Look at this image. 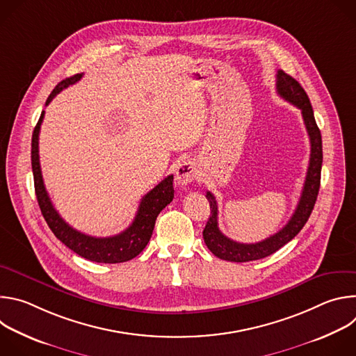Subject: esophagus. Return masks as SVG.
Masks as SVG:
<instances>
[{
    "label": "esophagus",
    "instance_id": "1",
    "mask_svg": "<svg viewBox=\"0 0 356 356\" xmlns=\"http://www.w3.org/2000/svg\"><path fill=\"white\" fill-rule=\"evenodd\" d=\"M195 176H197V165L190 161L180 163L175 172V179L180 186H186L191 183L195 179Z\"/></svg>",
    "mask_w": 356,
    "mask_h": 356
}]
</instances>
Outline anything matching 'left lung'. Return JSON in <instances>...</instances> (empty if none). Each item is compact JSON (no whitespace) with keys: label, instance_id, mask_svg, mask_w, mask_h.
<instances>
[{"label":"left lung","instance_id":"1","mask_svg":"<svg viewBox=\"0 0 356 356\" xmlns=\"http://www.w3.org/2000/svg\"><path fill=\"white\" fill-rule=\"evenodd\" d=\"M276 88L277 94L284 98L289 103L301 110L302 121L306 125L307 134L310 136L312 154L310 163L307 169L306 181L301 191V197L296 207L294 214L289 220V222L275 235L257 242V243H241L225 236L218 228V207L216 197L207 191L206 197L210 201L211 216L206 224L204 231H202V238L207 248L220 259L229 262H250L266 258L276 250H279L283 245L290 242L300 231L306 225L320 190L321 180V165H323V140L321 132L316 124L313 107L309 99V95L304 91L297 80L284 73L283 70H277L276 74Z\"/></svg>","mask_w":356,"mask_h":356}]
</instances>
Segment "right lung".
Returning a JSON list of instances; mask_svg holds the SVG:
<instances>
[{"instance_id":"obj_1","label":"right lung","mask_w":356,"mask_h":356,"mask_svg":"<svg viewBox=\"0 0 356 356\" xmlns=\"http://www.w3.org/2000/svg\"><path fill=\"white\" fill-rule=\"evenodd\" d=\"M83 74H74L62 80L54 91L46 99V106L52 101L56 94H59L63 88L77 83ZM44 111H42L40 118L32 134V150H31V161H32V172H33V183L35 193L38 198V204L40 207L42 216L47 222L49 228L52 229L55 236L60 239L69 249L76 252L84 259L97 264H121L134 259L145 249L147 245L152 232L155 228V221L159 213L170 204V201L175 197L173 188V175L168 176L162 180L155 188H152L145 197L140 200V204L135 220L132 224L118 235L108 238H95L86 235L73 227H70L55 210L52 201L44 188L40 163H39V131L43 121Z\"/></svg>"}]
</instances>
